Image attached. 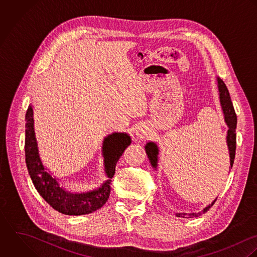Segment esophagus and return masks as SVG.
<instances>
[{"label": "esophagus", "mask_w": 257, "mask_h": 257, "mask_svg": "<svg viewBox=\"0 0 257 257\" xmlns=\"http://www.w3.org/2000/svg\"><path fill=\"white\" fill-rule=\"evenodd\" d=\"M148 133H149V132H148V129H147L146 127L140 126V127H138L137 130H136V137L139 138V139H144V138L147 137Z\"/></svg>", "instance_id": "34e87169"}]
</instances>
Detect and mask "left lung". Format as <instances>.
<instances>
[{
    "mask_svg": "<svg viewBox=\"0 0 257 257\" xmlns=\"http://www.w3.org/2000/svg\"><path fill=\"white\" fill-rule=\"evenodd\" d=\"M217 87H218V92H219V100H220V106L222 109V113L224 115V121L228 127L227 130V136H226V143H227V147H228V151H229V161H230V167L229 169L232 168L233 162H234V157H235V149H236V133H235V129H236V123H237V118H236V114L233 108V105L230 99V95L228 92V89L226 87V85L224 84V82L222 81V79H220L219 77H217ZM145 150L146 153L148 155V158L151 162V165L153 168H157V163H158V154H159V149L158 146L156 145L154 142H149L146 144L145 146ZM216 199L207 206H205V208L197 213H176L177 216L179 217H184V218H191V217H196L201 215L202 213H205V211H207L212 205L215 203Z\"/></svg>",
    "mask_w": 257,
    "mask_h": 257,
    "instance_id": "left-lung-1",
    "label": "left lung"
}]
</instances>
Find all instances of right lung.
Returning <instances> with one entry per match:
<instances>
[{
  "mask_svg": "<svg viewBox=\"0 0 257 257\" xmlns=\"http://www.w3.org/2000/svg\"><path fill=\"white\" fill-rule=\"evenodd\" d=\"M131 144L126 133H112L104 138L102 153L105 173L108 180L98 189L87 193H70L61 188L55 178L47 172L40 158L34 127V111L30 105L26 114L25 153L29 175L39 194L55 210L67 215H81L93 212L107 202L111 191V179L116 163L124 150Z\"/></svg>",
  "mask_w": 257,
  "mask_h": 257,
  "instance_id": "right-lung-1",
  "label": "right lung"
}]
</instances>
